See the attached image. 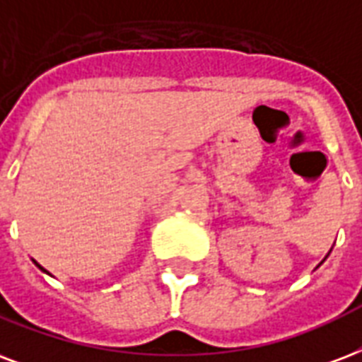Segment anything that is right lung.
<instances>
[{"instance_id":"add662e5","label":"right lung","mask_w":362,"mask_h":362,"mask_svg":"<svg viewBox=\"0 0 362 362\" xmlns=\"http://www.w3.org/2000/svg\"><path fill=\"white\" fill-rule=\"evenodd\" d=\"M35 264H37V262H35ZM37 267H40V269H43V267H41V266H40V264H37ZM43 272H45V269H43Z\"/></svg>"}]
</instances>
